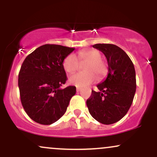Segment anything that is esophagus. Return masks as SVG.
<instances>
[{"instance_id":"34e87169","label":"esophagus","mask_w":157,"mask_h":157,"mask_svg":"<svg viewBox=\"0 0 157 157\" xmlns=\"http://www.w3.org/2000/svg\"><path fill=\"white\" fill-rule=\"evenodd\" d=\"M80 91H81L80 88H77V92H80Z\"/></svg>"}]
</instances>
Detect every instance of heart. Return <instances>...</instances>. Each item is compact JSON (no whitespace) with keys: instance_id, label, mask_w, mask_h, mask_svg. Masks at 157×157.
I'll use <instances>...</instances> for the list:
<instances>
[{"instance_id":"b5f03b06","label":"heart","mask_w":157,"mask_h":157,"mask_svg":"<svg viewBox=\"0 0 157 157\" xmlns=\"http://www.w3.org/2000/svg\"><path fill=\"white\" fill-rule=\"evenodd\" d=\"M80 62L86 63L84 66L86 71L77 73L69 77L70 83L77 87H86L93 83L97 80V77L101 80L107 75V63L102 60V54L98 50H82L78 52L77 57L75 54H70L64 59L63 66L66 72L71 74L80 67Z\"/></svg>"}]
</instances>
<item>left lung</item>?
Returning a JSON list of instances; mask_svg holds the SVG:
<instances>
[{
    "instance_id": "obj_1",
    "label": "left lung",
    "mask_w": 157,
    "mask_h": 157,
    "mask_svg": "<svg viewBox=\"0 0 157 157\" xmlns=\"http://www.w3.org/2000/svg\"><path fill=\"white\" fill-rule=\"evenodd\" d=\"M105 56L109 66L106 79L97 86L86 101L90 114L105 125L118 122L130 109L136 92V72L132 61L121 48L113 44L93 46Z\"/></svg>"
}]
</instances>
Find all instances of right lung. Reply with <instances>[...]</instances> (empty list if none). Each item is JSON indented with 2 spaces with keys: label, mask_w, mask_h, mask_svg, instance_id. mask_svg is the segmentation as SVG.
<instances>
[{
  "label": "right lung",
  "mask_w": 157,
  "mask_h": 157,
  "mask_svg": "<svg viewBox=\"0 0 157 157\" xmlns=\"http://www.w3.org/2000/svg\"><path fill=\"white\" fill-rule=\"evenodd\" d=\"M75 48L55 44L40 46L23 61L18 75L22 105L32 120L51 125L66 111L76 87L62 89L67 80L63 62Z\"/></svg>",
  "instance_id": "obj_1"
}]
</instances>
